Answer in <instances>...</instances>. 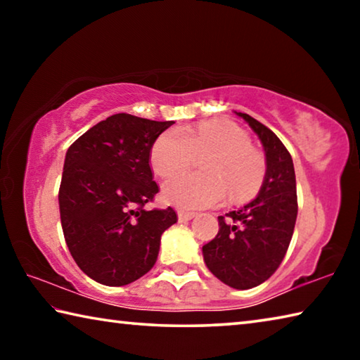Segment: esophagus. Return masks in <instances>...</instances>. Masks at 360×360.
<instances>
[{
    "mask_svg": "<svg viewBox=\"0 0 360 360\" xmlns=\"http://www.w3.org/2000/svg\"><path fill=\"white\" fill-rule=\"evenodd\" d=\"M195 216V212H188V211H178V219L181 222H184V221H191V219H193Z\"/></svg>",
    "mask_w": 360,
    "mask_h": 360,
    "instance_id": "1",
    "label": "esophagus"
}]
</instances>
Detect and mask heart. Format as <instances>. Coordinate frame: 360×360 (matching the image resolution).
I'll use <instances>...</instances> for the list:
<instances>
[{
	"label": "heart",
	"instance_id": "b5f03b06",
	"mask_svg": "<svg viewBox=\"0 0 360 360\" xmlns=\"http://www.w3.org/2000/svg\"><path fill=\"white\" fill-rule=\"evenodd\" d=\"M210 155L208 175L178 174L163 184V198L178 208L198 210L221 205L229 197L246 200L264 182L265 158L251 148L248 133L229 120H206L184 130H168L150 150V165L160 176H169L191 165L195 155Z\"/></svg>",
	"mask_w": 360,
	"mask_h": 360
}]
</instances>
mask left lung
Segmentation results:
<instances>
[{
    "label": "left lung",
    "mask_w": 360,
    "mask_h": 360,
    "mask_svg": "<svg viewBox=\"0 0 360 360\" xmlns=\"http://www.w3.org/2000/svg\"><path fill=\"white\" fill-rule=\"evenodd\" d=\"M259 136L266 172L252 202L219 216L214 240L203 246L206 266L233 289H251L266 281L281 264L294 233L297 186L294 162L275 133L249 114L236 112Z\"/></svg>",
    "instance_id": "8db88e82"
}]
</instances>
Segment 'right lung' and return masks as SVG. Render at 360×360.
Instances as JSON below:
<instances>
[{
  "label": "right lung",
  "mask_w": 360,
  "mask_h": 360,
  "mask_svg": "<svg viewBox=\"0 0 360 360\" xmlns=\"http://www.w3.org/2000/svg\"><path fill=\"white\" fill-rule=\"evenodd\" d=\"M174 124L131 114L101 120L70 146L58 192L72 259L94 281L125 285L154 266L173 208L148 211L158 186L149 165L155 139Z\"/></svg>",
  "instance_id": "obj_1"
}]
</instances>
